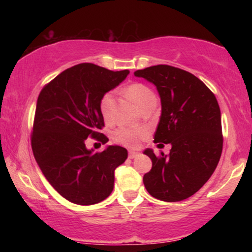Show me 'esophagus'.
Segmentation results:
<instances>
[{
    "mask_svg": "<svg viewBox=\"0 0 252 252\" xmlns=\"http://www.w3.org/2000/svg\"><path fill=\"white\" fill-rule=\"evenodd\" d=\"M139 153L135 152V151H129V155H127V157L130 158V159H134L135 157H138Z\"/></svg>",
    "mask_w": 252,
    "mask_h": 252,
    "instance_id": "esophagus-1",
    "label": "esophagus"
}]
</instances>
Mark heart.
Returning a JSON list of instances; mask_svg holds the SVG:
<instances>
[{
  "mask_svg": "<svg viewBox=\"0 0 252 252\" xmlns=\"http://www.w3.org/2000/svg\"><path fill=\"white\" fill-rule=\"evenodd\" d=\"M126 93L140 109L151 101H156V95L150 88L143 83H132L126 88ZM114 95L112 92H106L101 96L99 108L102 118L106 122L113 119ZM148 135V129L144 126H121L113 132V141L127 148H135L139 146L140 140Z\"/></svg>",
  "mask_w": 252,
  "mask_h": 252,
  "instance_id": "1",
  "label": "heart"
}]
</instances>
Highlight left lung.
<instances>
[{"mask_svg":"<svg viewBox=\"0 0 252 252\" xmlns=\"http://www.w3.org/2000/svg\"><path fill=\"white\" fill-rule=\"evenodd\" d=\"M134 75L157 87L162 110L155 142L172 146L169 155L144 151L152 160L144 187L162 201H182L201 189L220 160L223 136L218 101L201 80L179 67L159 64Z\"/></svg>","mask_w":252,"mask_h":252,"instance_id":"1","label":"left lung"}]
</instances>
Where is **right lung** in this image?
Returning <instances> with one entry per match:
<instances>
[{
	"instance_id": "add662e5",
	"label": "right lung",
	"mask_w": 252,
	"mask_h": 252,
	"mask_svg": "<svg viewBox=\"0 0 252 252\" xmlns=\"http://www.w3.org/2000/svg\"><path fill=\"white\" fill-rule=\"evenodd\" d=\"M129 70L111 71L81 63L63 71L42 89L36 102L32 150L42 173L63 198L80 206L103 201L114 186V170L127 158L126 149L109 146L93 153L89 136L106 143L99 103L120 84Z\"/></svg>"
}]
</instances>
